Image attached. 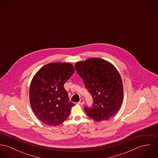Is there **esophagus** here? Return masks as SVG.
I'll list each match as a JSON object with an SVG mask.
<instances>
[{
  "label": "esophagus",
  "mask_w": 158,
  "mask_h": 158,
  "mask_svg": "<svg viewBox=\"0 0 158 158\" xmlns=\"http://www.w3.org/2000/svg\"><path fill=\"white\" fill-rule=\"evenodd\" d=\"M84 103H85V100H84V99H83V98H81L80 100V101L78 102V103L79 105H83L84 104Z\"/></svg>",
  "instance_id": "obj_1"
}]
</instances>
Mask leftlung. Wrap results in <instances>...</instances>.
Segmentation results:
<instances>
[{
	"mask_svg": "<svg viewBox=\"0 0 158 158\" xmlns=\"http://www.w3.org/2000/svg\"><path fill=\"white\" fill-rule=\"evenodd\" d=\"M75 68L94 99L92 106H86L85 111L97 122L108 120L118 111L123 98V83L118 70L111 63L99 58L77 62Z\"/></svg>",
	"mask_w": 158,
	"mask_h": 158,
	"instance_id": "1",
	"label": "left lung"
}]
</instances>
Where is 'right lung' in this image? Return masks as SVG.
Listing matches in <instances>:
<instances>
[{"label": "right lung", "mask_w": 158, "mask_h": 158, "mask_svg": "<svg viewBox=\"0 0 158 158\" xmlns=\"http://www.w3.org/2000/svg\"><path fill=\"white\" fill-rule=\"evenodd\" d=\"M75 72L68 63H53L41 68L30 86V103L33 111L45 125L57 126L69 115L74 103L69 101L64 83Z\"/></svg>", "instance_id": "add662e5"}]
</instances>
